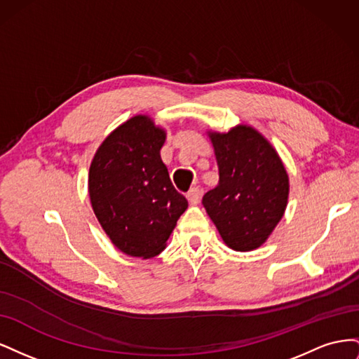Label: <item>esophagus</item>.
Listing matches in <instances>:
<instances>
[{
	"label": "esophagus",
	"instance_id": "esophagus-1",
	"mask_svg": "<svg viewBox=\"0 0 359 359\" xmlns=\"http://www.w3.org/2000/svg\"><path fill=\"white\" fill-rule=\"evenodd\" d=\"M187 199H189V202L191 203V205H196V203H199V201H201V191H199V189L198 187H193V189H190L189 191H187Z\"/></svg>",
	"mask_w": 359,
	"mask_h": 359
}]
</instances>
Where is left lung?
Wrapping results in <instances>:
<instances>
[{
	"label": "left lung",
	"mask_w": 359,
	"mask_h": 359,
	"mask_svg": "<svg viewBox=\"0 0 359 359\" xmlns=\"http://www.w3.org/2000/svg\"><path fill=\"white\" fill-rule=\"evenodd\" d=\"M219 184L202 203L224 244L252 252L266 243L285 215L289 175L276 148L257 130L238 124L227 133L206 130Z\"/></svg>",
	"instance_id": "obj_1"
}]
</instances>
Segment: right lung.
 <instances>
[{"label": "right lung", "instance_id": "add662e5", "mask_svg": "<svg viewBox=\"0 0 359 359\" xmlns=\"http://www.w3.org/2000/svg\"><path fill=\"white\" fill-rule=\"evenodd\" d=\"M165 140L166 130L153 118L135 115L106 136L91 161L93 211L112 244L127 256L160 255L189 206L161 160Z\"/></svg>", "mask_w": 359, "mask_h": 359}]
</instances>
